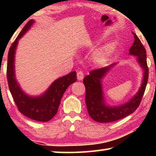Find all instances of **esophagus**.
<instances>
[{
  "label": "esophagus",
  "mask_w": 156,
  "mask_h": 156,
  "mask_svg": "<svg viewBox=\"0 0 156 156\" xmlns=\"http://www.w3.org/2000/svg\"><path fill=\"white\" fill-rule=\"evenodd\" d=\"M84 78V73L82 71H79V72H77V78L78 80H83Z\"/></svg>",
  "instance_id": "34e87169"
}]
</instances>
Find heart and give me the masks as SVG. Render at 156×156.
Wrapping results in <instances>:
<instances>
[{"instance_id":"b5f03b06","label":"heart","mask_w":156,"mask_h":156,"mask_svg":"<svg viewBox=\"0 0 156 156\" xmlns=\"http://www.w3.org/2000/svg\"><path fill=\"white\" fill-rule=\"evenodd\" d=\"M113 49H114V44L113 43H109L98 50L97 51L95 52L94 56L95 62L100 65L104 64L109 58L111 54L113 51Z\"/></svg>"}]
</instances>
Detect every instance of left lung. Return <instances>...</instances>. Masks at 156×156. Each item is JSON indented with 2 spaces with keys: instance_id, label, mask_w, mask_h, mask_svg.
I'll return each instance as SVG.
<instances>
[{
  "instance_id": "1",
  "label": "left lung",
  "mask_w": 156,
  "mask_h": 156,
  "mask_svg": "<svg viewBox=\"0 0 156 156\" xmlns=\"http://www.w3.org/2000/svg\"><path fill=\"white\" fill-rule=\"evenodd\" d=\"M134 43L129 49V54L137 56V59L144 69V78L141 87L130 101L120 107H111L105 105L101 86V79L108 70L115 63L107 67L91 70L89 75L84 78L85 86V102L89 115L92 119L98 122H112L122 119L133 113L139 107L149 78V69L147 63L146 49L135 33H133Z\"/></svg>"
}]
</instances>
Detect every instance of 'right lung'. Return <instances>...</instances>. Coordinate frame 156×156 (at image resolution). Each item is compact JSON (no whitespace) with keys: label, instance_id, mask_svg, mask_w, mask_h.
I'll return each instance as SVG.
<instances>
[{"label":"right lung","instance_id":"1","mask_svg":"<svg viewBox=\"0 0 156 156\" xmlns=\"http://www.w3.org/2000/svg\"><path fill=\"white\" fill-rule=\"evenodd\" d=\"M34 21L30 20L18 34L10 47L7 66V77L9 91L11 92L18 111L31 119L47 122L56 114L62 97L70 84L77 80L76 72H72L67 76L57 79L43 95L39 97H30L25 94L15 79L14 54L18 41L23 36Z\"/></svg>","mask_w":156,"mask_h":156}]
</instances>
